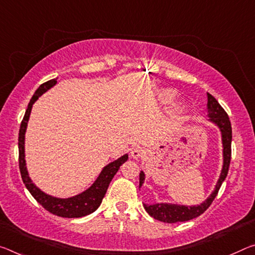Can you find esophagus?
Here are the masks:
<instances>
[{
  "mask_svg": "<svg viewBox=\"0 0 255 255\" xmlns=\"http://www.w3.org/2000/svg\"><path fill=\"white\" fill-rule=\"evenodd\" d=\"M130 155L132 159H140V157L145 155V149L140 146H136L131 149Z\"/></svg>",
  "mask_w": 255,
  "mask_h": 255,
  "instance_id": "obj_1",
  "label": "esophagus"
}]
</instances>
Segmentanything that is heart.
I'll return each mask as SVG.
<instances>
[{
	"label": "heart",
	"mask_w": 255,
	"mask_h": 255,
	"mask_svg": "<svg viewBox=\"0 0 255 255\" xmlns=\"http://www.w3.org/2000/svg\"><path fill=\"white\" fill-rule=\"evenodd\" d=\"M175 95L176 92L173 90H170V88H164V90L161 91L159 94L161 101H163V102H170V101L175 98Z\"/></svg>",
	"instance_id": "heart-1"
}]
</instances>
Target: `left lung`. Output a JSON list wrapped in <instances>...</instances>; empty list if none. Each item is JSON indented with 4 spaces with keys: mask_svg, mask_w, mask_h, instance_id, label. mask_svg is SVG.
<instances>
[{
    "mask_svg": "<svg viewBox=\"0 0 255 255\" xmlns=\"http://www.w3.org/2000/svg\"><path fill=\"white\" fill-rule=\"evenodd\" d=\"M208 117L210 123L215 124L220 129L222 139V155H224V164L220 173L219 179L217 181L215 191L211 193L203 203L199 205H178L170 203H155V204H144V209L149 216L156 220H160L167 224H175V222H183L192 220L194 218L201 216L207 210L213 200L216 199L218 192L221 187L222 183L226 179L228 173L230 157H232V124L229 117L222 107L218 103V101L208 93ZM145 180V173L140 171L139 173V188Z\"/></svg>",
    "mask_w": 255,
    "mask_h": 255,
    "instance_id": "8db88e82",
    "label": "left lung"
}]
</instances>
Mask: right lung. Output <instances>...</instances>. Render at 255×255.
Masks as SVG:
<instances>
[{
	"mask_svg": "<svg viewBox=\"0 0 255 255\" xmlns=\"http://www.w3.org/2000/svg\"><path fill=\"white\" fill-rule=\"evenodd\" d=\"M55 84L56 79H51L48 80V82L40 85L37 88V91L35 92L33 98H31L29 104H28L25 117H23L19 129V169L20 173H21L23 184H25L27 189L29 191L31 195H33L34 199L37 201L44 209L58 217L80 218L91 215V213L94 212L95 210L100 207L101 203H102L103 197L108 191L109 185H110L111 180L113 179V177H115L117 171L119 170L120 165L128 160V154L120 156L119 159H117L113 161V162L106 165V167L103 168V170L101 171L98 179L94 181V184H93L90 188H87L86 191H84L83 193H80L76 196L68 197V199H59V197L48 195V194L40 191L38 187H36V185L31 181L29 175H28L26 168L25 134L33 104L38 100L40 95L50 90L51 87H53Z\"/></svg>",
	"mask_w": 255,
	"mask_h": 255,
	"instance_id": "add662e5",
	"label": "right lung"
}]
</instances>
